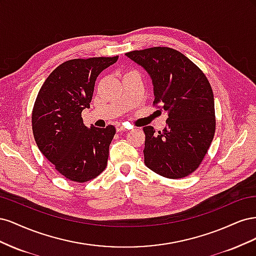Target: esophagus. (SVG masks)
Wrapping results in <instances>:
<instances>
[{
	"mask_svg": "<svg viewBox=\"0 0 256 256\" xmlns=\"http://www.w3.org/2000/svg\"><path fill=\"white\" fill-rule=\"evenodd\" d=\"M126 129H127V127L122 125V124H118V125H116V131H118V132H120V131H125Z\"/></svg>",
	"mask_w": 256,
	"mask_h": 256,
	"instance_id": "obj_1",
	"label": "esophagus"
}]
</instances>
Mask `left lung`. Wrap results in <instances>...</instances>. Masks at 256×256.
Here are the masks:
<instances>
[{
  "mask_svg": "<svg viewBox=\"0 0 256 256\" xmlns=\"http://www.w3.org/2000/svg\"><path fill=\"white\" fill-rule=\"evenodd\" d=\"M126 56L150 74L154 104L168 112L166 127L145 134L144 162L166 178L194 172L212 144L216 130L214 92L202 70L180 51L154 47L131 51Z\"/></svg>",
  "mask_w": 256,
  "mask_h": 256,
  "instance_id": "obj_1",
  "label": "left lung"
}]
</instances>
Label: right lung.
Wrapping results in <instances>:
<instances>
[{
  "label": "right lung",
  "mask_w": 256,
  "mask_h": 256,
  "mask_svg": "<svg viewBox=\"0 0 256 256\" xmlns=\"http://www.w3.org/2000/svg\"><path fill=\"white\" fill-rule=\"evenodd\" d=\"M118 56L74 58L49 74L38 92L32 126L38 148L67 180L85 182L106 166L114 126L88 128L81 113L88 109L97 76Z\"/></svg>",
  "instance_id": "add662e5"
}]
</instances>
